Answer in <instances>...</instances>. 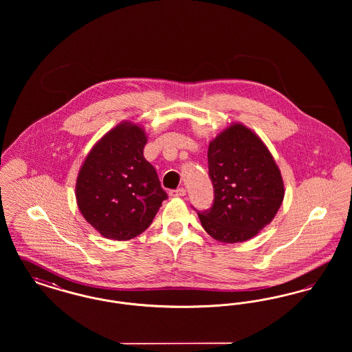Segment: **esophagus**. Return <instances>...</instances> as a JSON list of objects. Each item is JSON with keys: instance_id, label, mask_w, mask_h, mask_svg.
<instances>
[{"instance_id": "esophagus-1", "label": "esophagus", "mask_w": 352, "mask_h": 352, "mask_svg": "<svg viewBox=\"0 0 352 352\" xmlns=\"http://www.w3.org/2000/svg\"><path fill=\"white\" fill-rule=\"evenodd\" d=\"M168 195L173 197V198L184 197V195H186V190H184V187H179V188H175V190H170V191H168Z\"/></svg>"}]
</instances>
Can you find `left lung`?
Masks as SVG:
<instances>
[{"instance_id": "left-lung-1", "label": "left lung", "mask_w": 352, "mask_h": 352, "mask_svg": "<svg viewBox=\"0 0 352 352\" xmlns=\"http://www.w3.org/2000/svg\"><path fill=\"white\" fill-rule=\"evenodd\" d=\"M214 201L198 212L203 228L221 243H240L276 217L284 182L264 142L241 124L226 129L208 146Z\"/></svg>"}]
</instances>
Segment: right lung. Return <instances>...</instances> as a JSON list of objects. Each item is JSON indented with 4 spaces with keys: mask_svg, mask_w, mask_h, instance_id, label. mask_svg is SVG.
Listing matches in <instances>:
<instances>
[{
    "mask_svg": "<svg viewBox=\"0 0 352 352\" xmlns=\"http://www.w3.org/2000/svg\"><path fill=\"white\" fill-rule=\"evenodd\" d=\"M144 131L124 122L88 154L76 181V201L85 220L107 239L142 234L168 194L145 157Z\"/></svg>",
    "mask_w": 352,
    "mask_h": 352,
    "instance_id": "add662e5",
    "label": "right lung"
}]
</instances>
